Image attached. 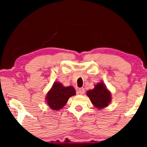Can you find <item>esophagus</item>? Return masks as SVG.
Wrapping results in <instances>:
<instances>
[{"label": "esophagus", "instance_id": "34e87169", "mask_svg": "<svg viewBox=\"0 0 147 147\" xmlns=\"http://www.w3.org/2000/svg\"><path fill=\"white\" fill-rule=\"evenodd\" d=\"M84 92H85V90H84V88H79L77 91V93L78 95H84Z\"/></svg>", "mask_w": 147, "mask_h": 147}]
</instances>
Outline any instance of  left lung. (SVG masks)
Masks as SVG:
<instances>
[{
	"mask_svg": "<svg viewBox=\"0 0 147 147\" xmlns=\"http://www.w3.org/2000/svg\"><path fill=\"white\" fill-rule=\"evenodd\" d=\"M86 95L97 109H102L109 106L111 102V93L103 82L95 86L94 89L87 91Z\"/></svg>",
	"mask_w": 147,
	"mask_h": 147,
	"instance_id": "left-lung-1",
	"label": "left lung"
}]
</instances>
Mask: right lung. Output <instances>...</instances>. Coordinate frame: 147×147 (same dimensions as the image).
<instances>
[{
  "mask_svg": "<svg viewBox=\"0 0 147 147\" xmlns=\"http://www.w3.org/2000/svg\"><path fill=\"white\" fill-rule=\"evenodd\" d=\"M76 91L72 86L65 87L59 82H55L46 95V102L50 109L59 111L68 102V99L75 95Z\"/></svg>",
  "mask_w": 147,
  "mask_h": 147,
  "instance_id": "right-lung-1",
  "label": "right lung"
}]
</instances>
